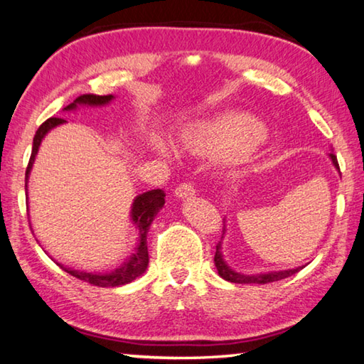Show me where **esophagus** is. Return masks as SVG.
Here are the masks:
<instances>
[{
	"label": "esophagus",
	"instance_id": "1",
	"mask_svg": "<svg viewBox=\"0 0 364 364\" xmlns=\"http://www.w3.org/2000/svg\"><path fill=\"white\" fill-rule=\"evenodd\" d=\"M176 195L178 198H188L195 195V187L192 182H182L178 183V187L176 188Z\"/></svg>",
	"mask_w": 364,
	"mask_h": 364
}]
</instances>
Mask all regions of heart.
<instances>
[{
	"mask_svg": "<svg viewBox=\"0 0 364 364\" xmlns=\"http://www.w3.org/2000/svg\"><path fill=\"white\" fill-rule=\"evenodd\" d=\"M264 128L247 115H223L188 125L177 138V146L190 154H213L229 149L234 159L252 153L264 139ZM156 153L167 156L161 141L151 143Z\"/></svg>",
	"mask_w": 364,
	"mask_h": 364,
	"instance_id": "heart-1",
	"label": "heart"
}]
</instances>
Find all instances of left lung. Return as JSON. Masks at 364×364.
Instances as JSON below:
<instances>
[{
	"mask_svg": "<svg viewBox=\"0 0 364 364\" xmlns=\"http://www.w3.org/2000/svg\"><path fill=\"white\" fill-rule=\"evenodd\" d=\"M331 158L333 161V164L337 169L338 167V161H337V156L331 154ZM215 265H216V270L220 273L221 278L228 279V282L231 283H257V284H265V283H273V282H278V279H283V278H288L294 275L296 272H299L301 268H294V270H284V272H272V273H262V275H240V273L232 272L231 268H229L225 260H223V255H221V242L216 244V252H215Z\"/></svg>",
	"mask_w": 364,
	"mask_h": 364,
	"instance_id": "obj_1",
	"label": "left lung"
}]
</instances>
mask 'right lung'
<instances>
[{"mask_svg":"<svg viewBox=\"0 0 364 364\" xmlns=\"http://www.w3.org/2000/svg\"><path fill=\"white\" fill-rule=\"evenodd\" d=\"M112 94H107V96H97V94H82V96L76 97L70 105H66L65 110H73L76 109L80 104H87V105H102L107 104L109 100H112ZM66 120L58 119V117H52L43 122V124L38 127V130L36 132V136H33V144H32V154L29 159V164H27L26 169V187H27V177H29V172L32 169L33 159H36V154L38 151V146H41V141L43 136L47 135V132L52 130L53 127H57L60 124H65ZM164 190L163 188H156V190H149V192H144L141 195H138L135 203H133L132 208V218L133 221L136 223V226L139 229V244L136 247V252L130 257V260L125 262L120 268H115L110 273H105V275H100V273H87V272H77V270H70V268H65L63 265H60L65 272H68L70 275H73L81 282H86L92 287H99V288H110V287H120V284H127L133 282V279L138 278L141 273H144L148 267V244H146V234L148 229L153 223L154 216L158 215V211L164 206Z\"/></svg>","mask_w":364,"mask_h":364,"instance_id":"add662e5","label":"right lung"}]
</instances>
